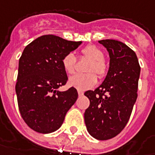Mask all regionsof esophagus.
I'll use <instances>...</instances> for the list:
<instances>
[{
    "mask_svg": "<svg viewBox=\"0 0 155 155\" xmlns=\"http://www.w3.org/2000/svg\"><path fill=\"white\" fill-rule=\"evenodd\" d=\"M78 94H79V96H82V95H84V92L78 90Z\"/></svg>",
    "mask_w": 155,
    "mask_h": 155,
    "instance_id": "1",
    "label": "esophagus"
}]
</instances>
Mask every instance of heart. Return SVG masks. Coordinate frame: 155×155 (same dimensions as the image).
Returning <instances> with one entry per match:
<instances>
[{
	"label": "heart",
	"instance_id": "b5f03b06",
	"mask_svg": "<svg viewBox=\"0 0 155 155\" xmlns=\"http://www.w3.org/2000/svg\"><path fill=\"white\" fill-rule=\"evenodd\" d=\"M81 54L84 57L89 59L87 64L85 74H77L70 78L69 84L80 91H84L94 86L97 83V76L103 79L108 71V61L104 57L103 51L98 47L93 44L85 46L81 50ZM64 71L67 74H74L76 65V57L71 52L64 56L61 61Z\"/></svg>",
	"mask_w": 155,
	"mask_h": 155
}]
</instances>
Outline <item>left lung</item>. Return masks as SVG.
Instances as JSON below:
<instances>
[{"instance_id": "obj_1", "label": "left lung", "mask_w": 155, "mask_h": 155, "mask_svg": "<svg viewBox=\"0 0 155 155\" xmlns=\"http://www.w3.org/2000/svg\"><path fill=\"white\" fill-rule=\"evenodd\" d=\"M109 53L110 66L100 86L84 93L89 99L84 113L87 130L94 138L109 140L123 130L137 98L140 66L132 49L113 39L98 41Z\"/></svg>"}]
</instances>
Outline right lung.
<instances>
[{
	"instance_id": "obj_1",
	"label": "right lung",
	"mask_w": 155,
	"mask_h": 155,
	"mask_svg": "<svg viewBox=\"0 0 155 155\" xmlns=\"http://www.w3.org/2000/svg\"><path fill=\"white\" fill-rule=\"evenodd\" d=\"M81 44L48 34L38 38L24 49L15 92L22 118L37 132L47 134L59 129L77 99V90L73 87L63 92L57 89L68 80L62 58Z\"/></svg>"
}]
</instances>
